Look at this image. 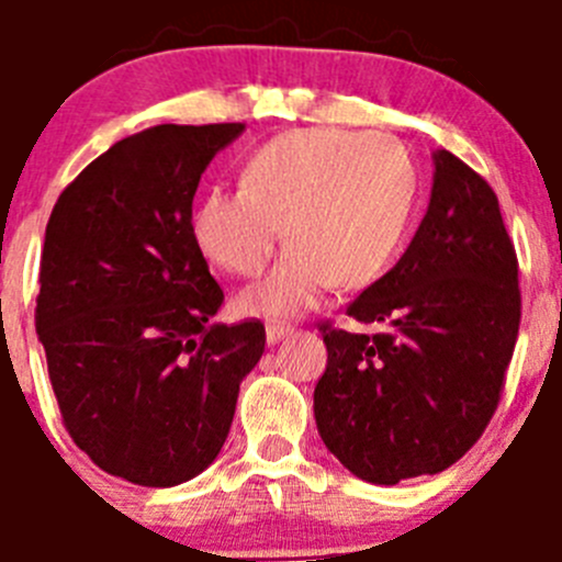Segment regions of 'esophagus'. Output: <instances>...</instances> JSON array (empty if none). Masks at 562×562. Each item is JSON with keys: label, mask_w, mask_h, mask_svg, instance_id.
<instances>
[{"label": "esophagus", "mask_w": 562, "mask_h": 562, "mask_svg": "<svg viewBox=\"0 0 562 562\" xmlns=\"http://www.w3.org/2000/svg\"><path fill=\"white\" fill-rule=\"evenodd\" d=\"M290 331H292V326L284 324V321H267V340L270 342L281 340V337L290 335Z\"/></svg>", "instance_id": "34e87169"}]
</instances>
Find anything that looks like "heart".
Instances as JSON below:
<instances>
[{
    "label": "heart",
    "mask_w": 562,
    "mask_h": 562,
    "mask_svg": "<svg viewBox=\"0 0 562 562\" xmlns=\"http://www.w3.org/2000/svg\"><path fill=\"white\" fill-rule=\"evenodd\" d=\"M408 148L382 132L301 128L247 160L241 186H213L193 211L202 256L233 276L276 270L241 295L247 312L295 315L331 286H366L389 270L416 207Z\"/></svg>",
    "instance_id": "heart-1"
}]
</instances>
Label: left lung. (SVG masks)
I'll list each match as a JSON object with an SVG mask.
<instances>
[{
    "label": "left lung",
    "instance_id": "8db88e82",
    "mask_svg": "<svg viewBox=\"0 0 562 562\" xmlns=\"http://www.w3.org/2000/svg\"><path fill=\"white\" fill-rule=\"evenodd\" d=\"M430 205L394 270L346 306L376 335L321 324L315 422L371 484L448 470L498 408L520 326L518 256L498 196L456 154H434Z\"/></svg>",
    "mask_w": 562,
    "mask_h": 562
}]
</instances>
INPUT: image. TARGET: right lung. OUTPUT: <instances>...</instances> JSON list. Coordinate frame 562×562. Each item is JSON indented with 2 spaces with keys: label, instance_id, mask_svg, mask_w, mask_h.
Returning <instances> with one entry per match:
<instances>
[{
  "label": "right lung",
  "instance_id": "right-lung-1",
  "mask_svg": "<svg viewBox=\"0 0 562 562\" xmlns=\"http://www.w3.org/2000/svg\"><path fill=\"white\" fill-rule=\"evenodd\" d=\"M245 123L132 134L89 162L49 213L36 331L64 428L109 475L173 486L200 475L265 355V324H211L222 286L191 227L213 154Z\"/></svg>",
  "mask_w": 562,
  "mask_h": 562
}]
</instances>
